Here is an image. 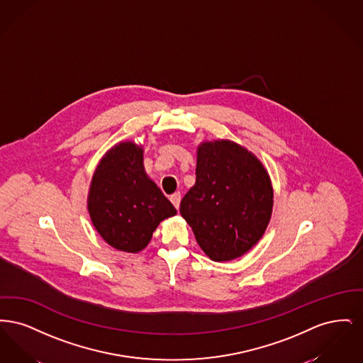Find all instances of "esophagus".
<instances>
[{
	"label": "esophagus",
	"instance_id": "34e87169",
	"mask_svg": "<svg viewBox=\"0 0 363 363\" xmlns=\"http://www.w3.org/2000/svg\"><path fill=\"white\" fill-rule=\"evenodd\" d=\"M170 201L173 203L174 207L179 208V203H181V193L179 191H177V193H174L173 196L170 197Z\"/></svg>",
	"mask_w": 363,
	"mask_h": 363
}]
</instances>
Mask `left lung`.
<instances>
[{
  "mask_svg": "<svg viewBox=\"0 0 363 363\" xmlns=\"http://www.w3.org/2000/svg\"><path fill=\"white\" fill-rule=\"evenodd\" d=\"M272 207L269 175L252 152L230 140L197 147L196 184L179 212L209 259L230 261L249 252L264 235Z\"/></svg>",
  "mask_w": 363,
  "mask_h": 363,
  "instance_id": "1",
  "label": "left lung"
}]
</instances>
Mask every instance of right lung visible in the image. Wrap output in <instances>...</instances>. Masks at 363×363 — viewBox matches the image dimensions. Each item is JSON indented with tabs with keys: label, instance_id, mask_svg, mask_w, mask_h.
Masks as SVG:
<instances>
[{
	"label": "right lung",
	"instance_id": "obj_1",
	"mask_svg": "<svg viewBox=\"0 0 363 363\" xmlns=\"http://www.w3.org/2000/svg\"><path fill=\"white\" fill-rule=\"evenodd\" d=\"M88 212L110 246L138 253L159 223L174 216L177 209L145 173L143 147L121 141L106 152L94 173Z\"/></svg>",
	"mask_w": 363,
	"mask_h": 363
}]
</instances>
